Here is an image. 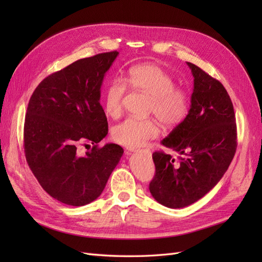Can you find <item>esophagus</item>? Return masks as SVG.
<instances>
[{
    "mask_svg": "<svg viewBox=\"0 0 262 262\" xmlns=\"http://www.w3.org/2000/svg\"><path fill=\"white\" fill-rule=\"evenodd\" d=\"M132 152H134V153H145V154H148V153H149L147 149H143V150H140V149H132Z\"/></svg>",
    "mask_w": 262,
    "mask_h": 262,
    "instance_id": "esophagus-1",
    "label": "esophagus"
}]
</instances>
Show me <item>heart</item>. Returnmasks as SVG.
Returning a JSON list of instances; mask_svg holds the SVG:
<instances>
[{
    "mask_svg": "<svg viewBox=\"0 0 262 262\" xmlns=\"http://www.w3.org/2000/svg\"><path fill=\"white\" fill-rule=\"evenodd\" d=\"M125 80L132 89L150 97L149 113L154 114L164 128L173 129L186 120L190 110V95L181 87H175V80L167 71L156 64H141L130 69ZM125 91L124 82L119 78L110 81L106 86L102 101L109 117L120 116ZM158 134L160 128L153 119L128 118L113 130V138L117 143L129 148L144 145Z\"/></svg>",
    "mask_w": 262,
    "mask_h": 262,
    "instance_id": "b5f03b06",
    "label": "heart"
}]
</instances>
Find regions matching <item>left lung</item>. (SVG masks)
<instances>
[{"label": "left lung", "instance_id": "left-lung-1", "mask_svg": "<svg viewBox=\"0 0 262 262\" xmlns=\"http://www.w3.org/2000/svg\"><path fill=\"white\" fill-rule=\"evenodd\" d=\"M191 105L186 120L162 144L179 154L153 153L149 192L165 207L180 209L200 200L224 176L237 147L233 102L225 87L192 63Z\"/></svg>", "mask_w": 262, "mask_h": 262}]
</instances>
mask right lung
Instances as JSON below:
<instances>
[{"mask_svg": "<svg viewBox=\"0 0 262 262\" xmlns=\"http://www.w3.org/2000/svg\"><path fill=\"white\" fill-rule=\"evenodd\" d=\"M119 52L73 62L37 86L24 125L26 161L45 191L55 200L82 207L96 200L123 154L114 143L98 147L108 133L100 87ZM94 145L84 156L77 145Z\"/></svg>", "mask_w": 262, "mask_h": 262, "instance_id": "1", "label": "right lung"}]
</instances>
